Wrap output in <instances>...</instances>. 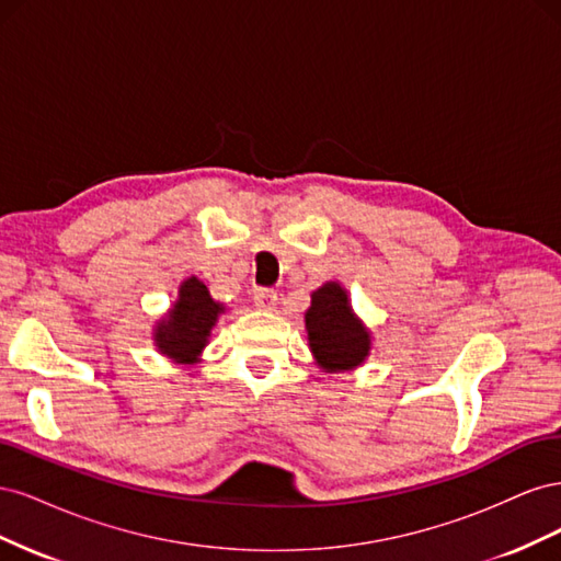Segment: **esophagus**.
I'll return each mask as SVG.
<instances>
[{
    "label": "esophagus",
    "instance_id": "1",
    "mask_svg": "<svg viewBox=\"0 0 561 561\" xmlns=\"http://www.w3.org/2000/svg\"><path fill=\"white\" fill-rule=\"evenodd\" d=\"M278 304V293L276 290H268V287H260L257 293H254V307L262 309V311H274Z\"/></svg>",
    "mask_w": 561,
    "mask_h": 561
}]
</instances>
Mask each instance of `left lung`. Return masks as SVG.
I'll return each mask as SVG.
<instances>
[{"instance_id":"left-lung-1","label":"left lung","mask_w":561,"mask_h":561,"mask_svg":"<svg viewBox=\"0 0 561 561\" xmlns=\"http://www.w3.org/2000/svg\"><path fill=\"white\" fill-rule=\"evenodd\" d=\"M304 325L313 360L328 375L353 371L369 358L371 332L355 316L346 287L339 280L322 283L311 293Z\"/></svg>"}]
</instances>
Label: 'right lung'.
Listing matches in <instances>:
<instances>
[{"instance_id":"obj_1","label":"right lung","mask_w":561,"mask_h":561,"mask_svg":"<svg viewBox=\"0 0 561 561\" xmlns=\"http://www.w3.org/2000/svg\"><path fill=\"white\" fill-rule=\"evenodd\" d=\"M227 313L222 301H215L208 285L196 276L184 278L178 287V299L161 320H157L151 339L168 360L178 365L201 363L203 348L210 344L217 318Z\"/></svg>"}]
</instances>
